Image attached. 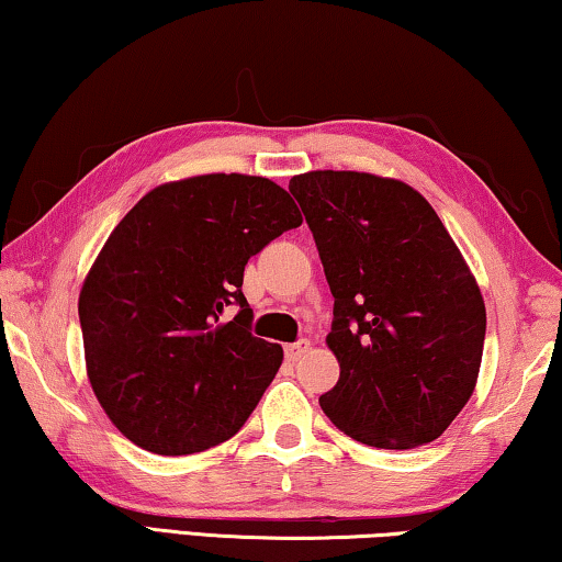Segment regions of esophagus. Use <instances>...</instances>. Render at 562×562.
Segmentation results:
<instances>
[{
  "mask_svg": "<svg viewBox=\"0 0 562 562\" xmlns=\"http://www.w3.org/2000/svg\"><path fill=\"white\" fill-rule=\"evenodd\" d=\"M308 349H311V341L308 339H299V341H293V344H286V359L289 361H299Z\"/></svg>",
  "mask_w": 562,
  "mask_h": 562,
  "instance_id": "34e87169",
  "label": "esophagus"
}]
</instances>
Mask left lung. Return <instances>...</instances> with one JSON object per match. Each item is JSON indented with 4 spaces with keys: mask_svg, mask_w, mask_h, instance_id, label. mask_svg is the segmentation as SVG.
<instances>
[{
    "mask_svg": "<svg viewBox=\"0 0 562 562\" xmlns=\"http://www.w3.org/2000/svg\"><path fill=\"white\" fill-rule=\"evenodd\" d=\"M334 296L339 382L318 396L336 429L414 450L452 425L477 384L485 301L427 198L357 170L293 176Z\"/></svg>",
    "mask_w": 562,
    "mask_h": 562,
    "instance_id": "1",
    "label": "left lung"
}]
</instances>
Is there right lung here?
<instances>
[{
    "mask_svg": "<svg viewBox=\"0 0 562 562\" xmlns=\"http://www.w3.org/2000/svg\"><path fill=\"white\" fill-rule=\"evenodd\" d=\"M301 221L273 180L209 172L153 188L110 233L77 311L92 392L133 445L193 454L244 427L283 361L248 331L244 269Z\"/></svg>",
    "mask_w": 562,
    "mask_h": 562,
    "instance_id": "1",
    "label": "right lung"
}]
</instances>
